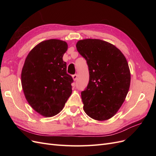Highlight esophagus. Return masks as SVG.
Masks as SVG:
<instances>
[{"label":"esophagus","instance_id":"esophagus-1","mask_svg":"<svg viewBox=\"0 0 156 156\" xmlns=\"http://www.w3.org/2000/svg\"><path fill=\"white\" fill-rule=\"evenodd\" d=\"M77 77H78V75H77V74H75V75H73V76H72V78H73V79L74 80V81H76V80L77 79Z\"/></svg>","mask_w":156,"mask_h":156}]
</instances>
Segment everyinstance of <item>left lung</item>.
I'll list each match as a JSON object with an SVG mask.
<instances>
[{"mask_svg":"<svg viewBox=\"0 0 156 156\" xmlns=\"http://www.w3.org/2000/svg\"><path fill=\"white\" fill-rule=\"evenodd\" d=\"M76 48L87 60L90 75L87 89L81 92L84 111L96 120L110 119L129 89L131 74L125 56L114 45L99 39L79 40Z\"/></svg>","mask_w":156,"mask_h":156,"instance_id":"1","label":"left lung"}]
</instances>
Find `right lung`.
I'll return each mask as SVG.
<instances>
[{
  "mask_svg": "<svg viewBox=\"0 0 156 156\" xmlns=\"http://www.w3.org/2000/svg\"><path fill=\"white\" fill-rule=\"evenodd\" d=\"M67 49L64 41H43L29 52L23 65L21 84L25 98L43 116L57 115L72 94L73 79L62 59Z\"/></svg>",
  "mask_w": 156,
  "mask_h": 156,
  "instance_id": "add662e5",
  "label": "right lung"
}]
</instances>
